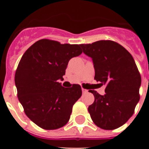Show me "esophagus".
<instances>
[{"label": "esophagus", "instance_id": "1", "mask_svg": "<svg viewBox=\"0 0 149 149\" xmlns=\"http://www.w3.org/2000/svg\"><path fill=\"white\" fill-rule=\"evenodd\" d=\"M82 92H83V93H84V94H85V93H87L88 90H86V89H82Z\"/></svg>", "mask_w": 149, "mask_h": 149}]
</instances>
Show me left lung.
Masks as SVG:
<instances>
[{"label": "left lung", "instance_id": "obj_1", "mask_svg": "<svg viewBox=\"0 0 149 149\" xmlns=\"http://www.w3.org/2000/svg\"><path fill=\"white\" fill-rule=\"evenodd\" d=\"M80 46L93 60L95 80L106 86L104 95L89 90L95 97L88 107L91 119L104 130L118 128L132 116L139 101L141 76L135 61L125 48L113 41Z\"/></svg>", "mask_w": 149, "mask_h": 149}]
</instances>
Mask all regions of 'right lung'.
<instances>
[{
  "label": "right lung",
  "mask_w": 149,
  "mask_h": 149,
  "mask_svg": "<svg viewBox=\"0 0 149 149\" xmlns=\"http://www.w3.org/2000/svg\"><path fill=\"white\" fill-rule=\"evenodd\" d=\"M81 53L80 45L41 39L22 56L15 74L18 98L27 116L39 127L58 129L70 119L81 87L65 88L58 81L63 80L68 61Z\"/></svg>",
  "instance_id": "obj_1"
}]
</instances>
